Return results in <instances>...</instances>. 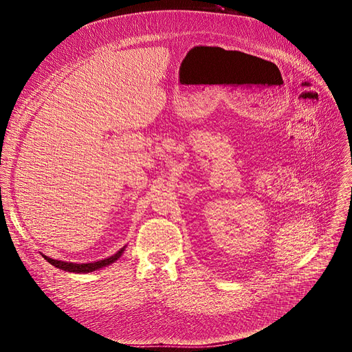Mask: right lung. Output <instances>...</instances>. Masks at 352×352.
I'll list each match as a JSON object with an SVG mask.
<instances>
[{"instance_id":"right-lung-1","label":"right lung","mask_w":352,"mask_h":352,"mask_svg":"<svg viewBox=\"0 0 352 352\" xmlns=\"http://www.w3.org/2000/svg\"><path fill=\"white\" fill-rule=\"evenodd\" d=\"M125 251V247H122L117 254L111 255L109 258H105V260H101V261H97V263H88V264H76V263H67V261H58V260H52V258L47 256L43 254V256L45 258V260L54 265L55 268H60L63 271H67V272H77V274H87V272H92V271H97L100 268H104V267H108L113 263H116L118 258L124 254Z\"/></svg>"}]
</instances>
